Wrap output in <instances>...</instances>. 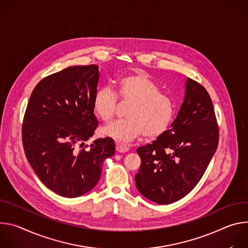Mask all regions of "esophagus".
<instances>
[{"instance_id":"1","label":"esophagus","mask_w":248,"mask_h":248,"mask_svg":"<svg viewBox=\"0 0 248 248\" xmlns=\"http://www.w3.org/2000/svg\"><path fill=\"white\" fill-rule=\"evenodd\" d=\"M116 151L118 153H126L129 151V147L123 144H116Z\"/></svg>"}]
</instances>
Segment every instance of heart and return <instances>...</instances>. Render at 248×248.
<instances>
[{"label":"heart","mask_w":248,"mask_h":248,"mask_svg":"<svg viewBox=\"0 0 248 248\" xmlns=\"http://www.w3.org/2000/svg\"><path fill=\"white\" fill-rule=\"evenodd\" d=\"M116 87V93L108 86L99 88L93 100L95 113L105 122L114 117L118 98L132 102L126 113L128 118L106 125L102 129L105 136L126 143L143 132L150 139L167 133L175 114V103L171 96L160 93V88L144 74L123 76L117 80Z\"/></svg>","instance_id":"obj_1"}]
</instances>
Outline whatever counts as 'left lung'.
<instances>
[{
	"label": "left lung",
	"instance_id": "1",
	"mask_svg": "<svg viewBox=\"0 0 248 248\" xmlns=\"http://www.w3.org/2000/svg\"><path fill=\"white\" fill-rule=\"evenodd\" d=\"M217 144L212 99L202 85L188 78L184 101L170 129L153 144L137 149L141 157L137 189L160 205L182 199L204 175Z\"/></svg>",
	"mask_w": 248,
	"mask_h": 248
}]
</instances>
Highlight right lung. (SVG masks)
Returning a JSON list of instances; mask_svg holds the SVG:
<instances>
[{
  "instance_id": "add662e5",
  "label": "right lung",
  "mask_w": 248,
  "mask_h": 248,
  "mask_svg": "<svg viewBox=\"0 0 248 248\" xmlns=\"http://www.w3.org/2000/svg\"><path fill=\"white\" fill-rule=\"evenodd\" d=\"M98 78L96 65L69 67L41 79L26 106L21 135L27 160L43 184L63 197L92 190L115 152L108 137L86 150L98 126L93 105Z\"/></svg>"
}]
</instances>
